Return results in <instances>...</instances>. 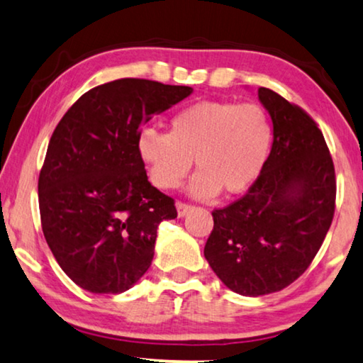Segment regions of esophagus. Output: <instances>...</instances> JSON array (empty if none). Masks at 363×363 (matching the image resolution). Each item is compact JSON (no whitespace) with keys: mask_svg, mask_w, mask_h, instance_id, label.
<instances>
[{"mask_svg":"<svg viewBox=\"0 0 363 363\" xmlns=\"http://www.w3.org/2000/svg\"><path fill=\"white\" fill-rule=\"evenodd\" d=\"M175 206H177V213H178V218H185V216H186V214H188V213H190V211H191V209H193V206H190V204H185V203H180V201H178V203L175 204Z\"/></svg>","mask_w":363,"mask_h":363,"instance_id":"obj_1","label":"esophagus"}]
</instances>
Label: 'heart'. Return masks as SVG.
Wrapping results in <instances>:
<instances>
[{
    "label": "heart",
    "instance_id": "1",
    "mask_svg": "<svg viewBox=\"0 0 363 363\" xmlns=\"http://www.w3.org/2000/svg\"><path fill=\"white\" fill-rule=\"evenodd\" d=\"M273 124L260 104L199 101L170 119L169 134L140 130L138 150L150 180L173 190L191 170H199L188 193L198 199L244 193L259 180L273 145Z\"/></svg>",
    "mask_w": 363,
    "mask_h": 363
}]
</instances>
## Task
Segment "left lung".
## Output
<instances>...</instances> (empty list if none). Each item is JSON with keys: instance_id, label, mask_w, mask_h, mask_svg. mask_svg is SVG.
I'll return each instance as SVG.
<instances>
[{"instance_id": "1", "label": "left lung", "mask_w": 363, "mask_h": 363, "mask_svg": "<svg viewBox=\"0 0 363 363\" xmlns=\"http://www.w3.org/2000/svg\"><path fill=\"white\" fill-rule=\"evenodd\" d=\"M257 93L272 118V154L244 198L213 211L204 245L213 272L242 296L280 291L303 275L335 203L334 164L316 123L270 88Z\"/></svg>"}]
</instances>
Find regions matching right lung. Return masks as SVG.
I'll use <instances>...</instances> for the list:
<instances>
[{
  "instance_id": "1",
  "label": "right lung",
  "mask_w": 363,
  "mask_h": 363,
  "mask_svg": "<svg viewBox=\"0 0 363 363\" xmlns=\"http://www.w3.org/2000/svg\"><path fill=\"white\" fill-rule=\"evenodd\" d=\"M191 93L140 78L104 83L83 94L52 134L39 177L42 230L83 290L119 295L149 270L157 228L177 209L147 178L139 130Z\"/></svg>"
}]
</instances>
